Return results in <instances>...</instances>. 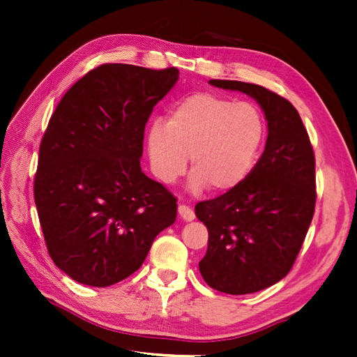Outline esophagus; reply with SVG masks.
<instances>
[{"label":"esophagus","instance_id":"esophagus-1","mask_svg":"<svg viewBox=\"0 0 357 357\" xmlns=\"http://www.w3.org/2000/svg\"><path fill=\"white\" fill-rule=\"evenodd\" d=\"M178 213L179 216L184 219V221H193L195 219V211L188 206H179L178 207Z\"/></svg>","mask_w":357,"mask_h":357}]
</instances>
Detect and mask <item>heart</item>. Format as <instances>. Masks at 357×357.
Here are the masks:
<instances>
[{
    "instance_id": "heart-1",
    "label": "heart",
    "mask_w": 357,
    "mask_h": 357,
    "mask_svg": "<svg viewBox=\"0 0 357 357\" xmlns=\"http://www.w3.org/2000/svg\"><path fill=\"white\" fill-rule=\"evenodd\" d=\"M265 138V121L252 102H234L216 93H193L172 107L167 123L155 121L147 132L150 169L173 184L190 156V187L225 193L252 172Z\"/></svg>"
}]
</instances>
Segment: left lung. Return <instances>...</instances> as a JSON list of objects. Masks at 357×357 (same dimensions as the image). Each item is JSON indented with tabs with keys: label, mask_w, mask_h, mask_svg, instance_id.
I'll use <instances>...</instances> for the list:
<instances>
[{
	"label": "left lung",
	"mask_w": 357,
	"mask_h": 357,
	"mask_svg": "<svg viewBox=\"0 0 357 357\" xmlns=\"http://www.w3.org/2000/svg\"><path fill=\"white\" fill-rule=\"evenodd\" d=\"M210 84L256 100L268 136L259 161L238 187L196 204L195 213L208 230L199 271L218 291L256 293L288 275L304 244L316 204L314 153L298 110L285 98L250 82Z\"/></svg>",
	"instance_id": "1"
}]
</instances>
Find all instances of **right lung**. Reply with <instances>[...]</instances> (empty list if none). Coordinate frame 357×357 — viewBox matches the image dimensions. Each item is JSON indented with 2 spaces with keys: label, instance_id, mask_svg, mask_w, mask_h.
<instances>
[{
  "label": "right lung",
  "instance_id": "obj_1",
  "mask_svg": "<svg viewBox=\"0 0 357 357\" xmlns=\"http://www.w3.org/2000/svg\"><path fill=\"white\" fill-rule=\"evenodd\" d=\"M178 78L176 67L102 64L53 112L33 195L52 261L79 284L128 278L176 221V198L142 173L139 159L151 112Z\"/></svg>",
  "mask_w": 357,
  "mask_h": 357
}]
</instances>
